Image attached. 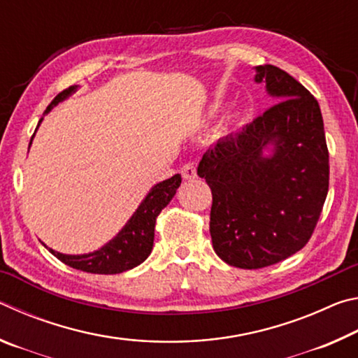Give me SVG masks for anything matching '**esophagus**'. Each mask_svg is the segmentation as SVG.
Masks as SVG:
<instances>
[{
  "label": "esophagus",
  "instance_id": "esophagus-1",
  "mask_svg": "<svg viewBox=\"0 0 358 358\" xmlns=\"http://www.w3.org/2000/svg\"><path fill=\"white\" fill-rule=\"evenodd\" d=\"M181 175H183V178L186 180H191V178H196V166H194V162H186V164L181 167Z\"/></svg>",
  "mask_w": 358,
  "mask_h": 358
}]
</instances>
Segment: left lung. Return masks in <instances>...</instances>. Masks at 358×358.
<instances>
[{"instance_id":"1","label":"left lung","mask_w":358,"mask_h":358,"mask_svg":"<svg viewBox=\"0 0 358 358\" xmlns=\"http://www.w3.org/2000/svg\"><path fill=\"white\" fill-rule=\"evenodd\" d=\"M256 82L278 101L235 136L217 141L199 162L213 196L210 235L217 256L256 270L300 251L316 229L329 192L324 120L314 96L273 64ZM273 143L274 155L263 156Z\"/></svg>"}]
</instances>
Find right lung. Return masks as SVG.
Masks as SVG:
<instances>
[{"label": "right lung", "instance_id": "add662e5", "mask_svg": "<svg viewBox=\"0 0 358 358\" xmlns=\"http://www.w3.org/2000/svg\"><path fill=\"white\" fill-rule=\"evenodd\" d=\"M72 92H76V87H69L59 93L50 102V106L45 108L44 115L50 112L58 102L68 98ZM41 121L42 118L39 120L38 126L41 124ZM180 183V173L173 175L172 178L162 181V183H157L148 192V196L145 197V201L141 203L136 213L132 215L123 230L112 241H108L106 246H102L99 251L82 254V256H68V254L53 251L50 248H48V251L62 260L63 264L72 266V268L87 271V273L117 275L134 268L150 256L155 240L156 217L159 216L162 208H166L169 202L172 201Z\"/></svg>", "mask_w": 358, "mask_h": 358}]
</instances>
